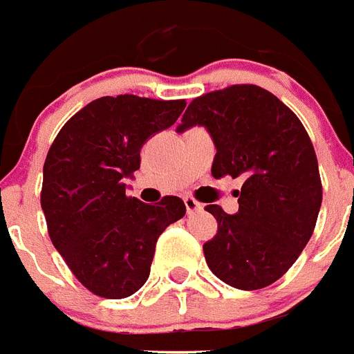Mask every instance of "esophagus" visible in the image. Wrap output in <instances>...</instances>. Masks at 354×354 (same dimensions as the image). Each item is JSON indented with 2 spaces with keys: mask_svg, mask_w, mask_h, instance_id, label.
Instances as JSON below:
<instances>
[{
  "mask_svg": "<svg viewBox=\"0 0 354 354\" xmlns=\"http://www.w3.org/2000/svg\"><path fill=\"white\" fill-rule=\"evenodd\" d=\"M185 205H186V212H188V214H195V212L203 210V205H201V203H197L194 197H185Z\"/></svg>",
  "mask_w": 354,
  "mask_h": 354,
  "instance_id": "esophagus-1",
  "label": "esophagus"
}]
</instances>
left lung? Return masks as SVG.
<instances>
[{
    "label": "left lung",
    "instance_id": "8db88e82",
    "mask_svg": "<svg viewBox=\"0 0 354 354\" xmlns=\"http://www.w3.org/2000/svg\"><path fill=\"white\" fill-rule=\"evenodd\" d=\"M205 126L217 153L212 175L241 177L239 210L208 205L217 234L205 257L230 287L272 285L298 259L315 232L322 206L318 159L299 118L272 93L243 84L192 100L177 126Z\"/></svg>",
    "mask_w": 354,
    "mask_h": 354
}]
</instances>
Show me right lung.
I'll return each mask as SVG.
<instances>
[{
    "mask_svg": "<svg viewBox=\"0 0 354 354\" xmlns=\"http://www.w3.org/2000/svg\"><path fill=\"white\" fill-rule=\"evenodd\" d=\"M185 106L135 95L97 98L65 122L50 146L41 186L49 237L76 279L97 296L137 292L159 236L186 214L175 195L146 205L128 197L124 185L140 168L146 140L174 126Z\"/></svg>",
    "mask_w": 354,
    "mask_h": 354,
    "instance_id": "obj_1",
    "label": "right lung"
}]
</instances>
